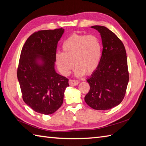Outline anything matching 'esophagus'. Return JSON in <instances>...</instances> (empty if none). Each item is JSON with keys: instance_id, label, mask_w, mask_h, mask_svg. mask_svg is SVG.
Wrapping results in <instances>:
<instances>
[{"instance_id": "1", "label": "esophagus", "mask_w": 146, "mask_h": 146, "mask_svg": "<svg viewBox=\"0 0 146 146\" xmlns=\"http://www.w3.org/2000/svg\"><path fill=\"white\" fill-rule=\"evenodd\" d=\"M79 82L78 80H69V84L71 86H76L77 85H78Z\"/></svg>"}]
</instances>
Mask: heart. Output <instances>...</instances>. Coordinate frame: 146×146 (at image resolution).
<instances>
[{
	"label": "heart",
	"instance_id": "b5f03b06",
	"mask_svg": "<svg viewBox=\"0 0 146 146\" xmlns=\"http://www.w3.org/2000/svg\"><path fill=\"white\" fill-rule=\"evenodd\" d=\"M62 48L63 52L56 53L55 61L63 75H68L75 64L77 75L82 76L85 73L89 75L96 70L100 63L102 43L94 35L73 34L64 40Z\"/></svg>",
	"mask_w": 146,
	"mask_h": 146
}]
</instances>
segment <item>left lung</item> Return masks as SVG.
<instances>
[{
	"instance_id": "obj_1",
	"label": "left lung",
	"mask_w": 146,
	"mask_h": 146,
	"mask_svg": "<svg viewBox=\"0 0 146 146\" xmlns=\"http://www.w3.org/2000/svg\"><path fill=\"white\" fill-rule=\"evenodd\" d=\"M92 27L100 33L103 50L98 66L86 80L90 88L85 101L95 110H109L125 97L129 80L126 51L121 40L106 27Z\"/></svg>"
}]
</instances>
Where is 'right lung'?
<instances>
[{"label":"right lung","instance_id":"add662e5","mask_svg":"<svg viewBox=\"0 0 146 146\" xmlns=\"http://www.w3.org/2000/svg\"><path fill=\"white\" fill-rule=\"evenodd\" d=\"M64 29L34 33L22 49L17 75L24 102L36 112H55L63 102L68 79L54 70L58 42Z\"/></svg>","mask_w":146,"mask_h":146}]
</instances>
